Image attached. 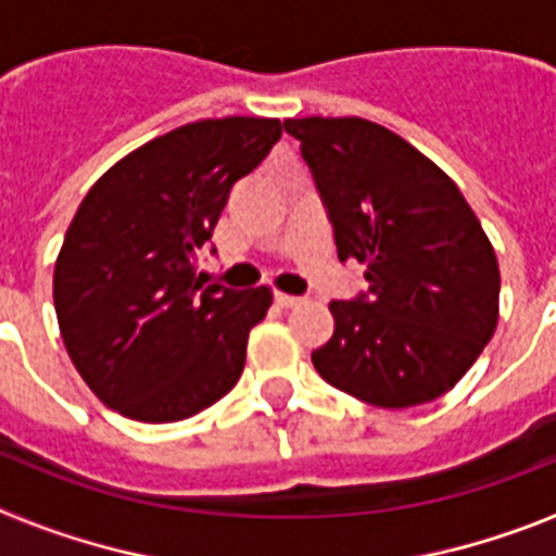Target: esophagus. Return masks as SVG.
Returning <instances> with one entry per match:
<instances>
[{"label": "esophagus", "mask_w": 556, "mask_h": 556, "mask_svg": "<svg viewBox=\"0 0 556 556\" xmlns=\"http://www.w3.org/2000/svg\"><path fill=\"white\" fill-rule=\"evenodd\" d=\"M303 298H294V294H283V292H275V306H281V308H294V306H301Z\"/></svg>", "instance_id": "obj_1"}]
</instances>
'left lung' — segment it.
Here are the masks:
<instances>
[{"instance_id": "left-lung-1", "label": "left lung", "mask_w": 556, "mask_h": 556, "mask_svg": "<svg viewBox=\"0 0 556 556\" xmlns=\"http://www.w3.org/2000/svg\"><path fill=\"white\" fill-rule=\"evenodd\" d=\"M283 127L301 141L339 262L367 267V292L328 306L333 337L312 353L317 372L384 409L445 395L498 326V262L473 208L434 161L376 122Z\"/></svg>"}]
</instances>
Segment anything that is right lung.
I'll use <instances>...</instances> for the list:
<instances>
[{"instance_id":"1","label":"right lung","mask_w":556,"mask_h":556,"mask_svg":"<svg viewBox=\"0 0 556 556\" xmlns=\"http://www.w3.org/2000/svg\"><path fill=\"white\" fill-rule=\"evenodd\" d=\"M281 132L262 116L191 122L116 161L83 198L52 294L77 372L119 415L175 424L242 376L273 292L205 287L194 264L233 184Z\"/></svg>"}]
</instances>
